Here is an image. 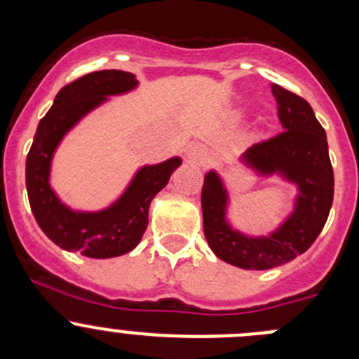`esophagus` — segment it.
I'll list each match as a JSON object with an SVG mask.
<instances>
[{
	"mask_svg": "<svg viewBox=\"0 0 359 359\" xmlns=\"http://www.w3.org/2000/svg\"><path fill=\"white\" fill-rule=\"evenodd\" d=\"M187 156H189L191 161L198 163V165H205V163L208 161V154H206V151L200 146L189 147V151H187Z\"/></svg>",
	"mask_w": 359,
	"mask_h": 359,
	"instance_id": "34e87169",
	"label": "esophagus"
}]
</instances>
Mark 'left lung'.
Returning a JSON list of instances; mask_svg holds the SVG:
<instances>
[{
  "instance_id": "1",
  "label": "left lung",
  "mask_w": 359,
  "mask_h": 359,
  "mask_svg": "<svg viewBox=\"0 0 359 359\" xmlns=\"http://www.w3.org/2000/svg\"><path fill=\"white\" fill-rule=\"evenodd\" d=\"M283 132L253 144L243 154L262 173L280 172L299 186L295 210L283 226L264 238H248L226 222L227 194L215 172L205 177L201 189L203 231L219 259L241 269H271L290 262L320 236L334 201V168L327 133L302 97L271 85Z\"/></svg>"
}]
</instances>
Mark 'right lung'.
Instances as JSON below:
<instances>
[{"mask_svg":"<svg viewBox=\"0 0 359 359\" xmlns=\"http://www.w3.org/2000/svg\"><path fill=\"white\" fill-rule=\"evenodd\" d=\"M132 72L106 69L74 79L57 93L53 106L39 121L25 161L29 205L43 233L60 248L90 259H111L139 245L149 224V205L180 165V158L144 166L128 189L111 206L95 213L72 212L50 187V163L55 147L81 116L106 100L132 90Z\"/></svg>","mask_w":359,"mask_h":359,"instance_id":"obj_1","label":"right lung"}]
</instances>
